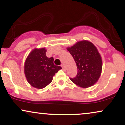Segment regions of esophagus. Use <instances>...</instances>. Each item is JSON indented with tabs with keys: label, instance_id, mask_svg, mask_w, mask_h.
I'll return each mask as SVG.
<instances>
[{
	"label": "esophagus",
	"instance_id": "34e87169",
	"mask_svg": "<svg viewBox=\"0 0 125 125\" xmlns=\"http://www.w3.org/2000/svg\"><path fill=\"white\" fill-rule=\"evenodd\" d=\"M61 67H62V68L63 70L65 69V67H64V64H61Z\"/></svg>",
	"mask_w": 125,
	"mask_h": 125
}]
</instances>
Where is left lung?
Segmentation results:
<instances>
[{"label":"left lung","mask_w":125,"mask_h":125,"mask_svg":"<svg viewBox=\"0 0 125 125\" xmlns=\"http://www.w3.org/2000/svg\"><path fill=\"white\" fill-rule=\"evenodd\" d=\"M67 50L74 58L77 68L76 76L70 78L78 86L87 88L97 82L102 73V61L96 47L90 42H77Z\"/></svg>","instance_id":"1"}]
</instances>
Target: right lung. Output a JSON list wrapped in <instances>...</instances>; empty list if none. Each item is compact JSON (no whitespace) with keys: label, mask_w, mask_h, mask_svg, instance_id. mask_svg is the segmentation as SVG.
<instances>
[{"label":"right lung","mask_w":125,"mask_h":125,"mask_svg":"<svg viewBox=\"0 0 125 125\" xmlns=\"http://www.w3.org/2000/svg\"><path fill=\"white\" fill-rule=\"evenodd\" d=\"M44 48H35L27 57L24 72L28 83L36 89H43L52 81L53 77L62 67L54 65L53 58H48Z\"/></svg>","instance_id":"obj_1"}]
</instances>
